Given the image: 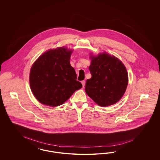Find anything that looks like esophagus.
<instances>
[{
    "label": "esophagus",
    "mask_w": 160,
    "mask_h": 160,
    "mask_svg": "<svg viewBox=\"0 0 160 160\" xmlns=\"http://www.w3.org/2000/svg\"><path fill=\"white\" fill-rule=\"evenodd\" d=\"M82 87H84V86H85V84H86L85 80H82Z\"/></svg>",
    "instance_id": "1"
}]
</instances>
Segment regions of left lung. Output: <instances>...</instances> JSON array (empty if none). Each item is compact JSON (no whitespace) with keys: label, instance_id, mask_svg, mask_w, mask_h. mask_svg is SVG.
<instances>
[{"label":"left lung","instance_id":"8db88e82","mask_svg":"<svg viewBox=\"0 0 160 160\" xmlns=\"http://www.w3.org/2000/svg\"><path fill=\"white\" fill-rule=\"evenodd\" d=\"M89 70L92 78L87 79L85 91L98 106L116 104L123 96L128 85V73L118 58L106 52L97 56L91 55Z\"/></svg>","mask_w":160,"mask_h":160}]
</instances>
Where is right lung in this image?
I'll use <instances>...</instances> for the list:
<instances>
[{"label": "right lung", "instance_id": "obj_1", "mask_svg": "<svg viewBox=\"0 0 160 160\" xmlns=\"http://www.w3.org/2000/svg\"><path fill=\"white\" fill-rule=\"evenodd\" d=\"M73 50L58 48L44 52L32 66L30 86L34 97L48 106L63 104L82 84L71 66L70 58Z\"/></svg>", "mask_w": 160, "mask_h": 160}]
</instances>
